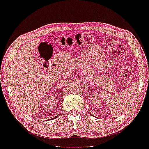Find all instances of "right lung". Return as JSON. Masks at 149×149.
I'll return each mask as SVG.
<instances>
[{"label": "right lung", "instance_id": "1", "mask_svg": "<svg viewBox=\"0 0 149 149\" xmlns=\"http://www.w3.org/2000/svg\"><path fill=\"white\" fill-rule=\"evenodd\" d=\"M60 116V115H57V116H55V117H54V118H53V119H55V118H56V117H58V116Z\"/></svg>", "mask_w": 149, "mask_h": 149}]
</instances>
